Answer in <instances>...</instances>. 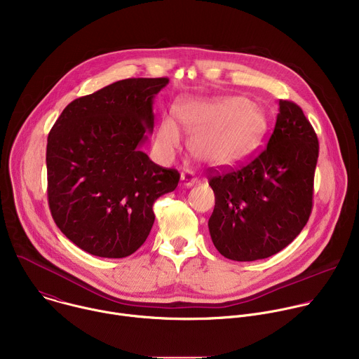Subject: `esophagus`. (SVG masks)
I'll return each instance as SVG.
<instances>
[{
    "label": "esophagus",
    "instance_id": "obj_1",
    "mask_svg": "<svg viewBox=\"0 0 359 359\" xmlns=\"http://www.w3.org/2000/svg\"><path fill=\"white\" fill-rule=\"evenodd\" d=\"M180 182L183 187H191L197 183V179L193 176L191 172H184L180 175Z\"/></svg>",
    "mask_w": 359,
    "mask_h": 359
}]
</instances>
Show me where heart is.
<instances>
[{"label":"heart","instance_id":"b5f03b06","mask_svg":"<svg viewBox=\"0 0 359 359\" xmlns=\"http://www.w3.org/2000/svg\"><path fill=\"white\" fill-rule=\"evenodd\" d=\"M180 128L191 135V155L209 166H230L259 144L266 118L263 111L244 97L183 99L175 108ZM179 126L172 116L161 122L155 144L165 159L180 147Z\"/></svg>","mask_w":359,"mask_h":359}]
</instances>
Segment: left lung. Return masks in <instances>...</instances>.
I'll use <instances>...</instances> for the list:
<instances>
[{
  "label": "left lung",
  "instance_id": "1",
  "mask_svg": "<svg viewBox=\"0 0 359 359\" xmlns=\"http://www.w3.org/2000/svg\"><path fill=\"white\" fill-rule=\"evenodd\" d=\"M276 128L257 158L210 176L209 231L226 259L254 262L287 247L313 209L318 139L302 109L278 102Z\"/></svg>",
  "mask_w": 359,
  "mask_h": 359
}]
</instances>
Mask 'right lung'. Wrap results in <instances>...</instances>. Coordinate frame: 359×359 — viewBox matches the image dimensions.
<instances>
[{
	"instance_id": "right-lung-1",
	"label": "right lung",
	"mask_w": 359,
	"mask_h": 359,
	"mask_svg": "<svg viewBox=\"0 0 359 359\" xmlns=\"http://www.w3.org/2000/svg\"><path fill=\"white\" fill-rule=\"evenodd\" d=\"M168 78H129L72 100L48 135V203L60 230L83 251L123 259L147 238L153 203L180 175L142 146L153 100Z\"/></svg>"
}]
</instances>
